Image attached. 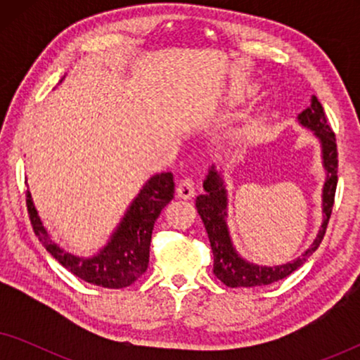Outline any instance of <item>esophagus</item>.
Instances as JSON below:
<instances>
[{
    "mask_svg": "<svg viewBox=\"0 0 360 360\" xmlns=\"http://www.w3.org/2000/svg\"><path fill=\"white\" fill-rule=\"evenodd\" d=\"M176 196L181 200H191L195 196V184L193 180L185 179L181 180L179 186H176Z\"/></svg>",
    "mask_w": 360,
    "mask_h": 360,
    "instance_id": "esophagus-1",
    "label": "esophagus"
}]
</instances>
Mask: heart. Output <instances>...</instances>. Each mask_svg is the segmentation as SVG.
I'll list each match as a JSON object with an SVG mask.
<instances>
[{
    "label": "heart",
    "instance_id": "obj_1",
    "mask_svg": "<svg viewBox=\"0 0 360 360\" xmlns=\"http://www.w3.org/2000/svg\"><path fill=\"white\" fill-rule=\"evenodd\" d=\"M254 88L252 86H238L234 88V91L231 93V100H239V98H244V95H248V93H252Z\"/></svg>",
    "mask_w": 360,
    "mask_h": 360
}]
</instances>
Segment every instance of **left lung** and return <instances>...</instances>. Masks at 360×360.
Masks as SVG:
<instances>
[{"label": "left lung", "instance_id": "left-lung-1", "mask_svg": "<svg viewBox=\"0 0 360 360\" xmlns=\"http://www.w3.org/2000/svg\"><path fill=\"white\" fill-rule=\"evenodd\" d=\"M298 122L303 127L314 132V137L321 144V157L323 167L326 170V180L323 185V223L319 228L316 239L313 244L295 259L293 262H287L283 265H274V267H265V265L250 264L240 257L238 250L233 245L229 236V228L226 223L228 218V191H226L224 181L221 174L211 165L208 175L203 181L205 193L196 196V210L203 219V224L208 233L211 250L214 255L213 272L224 285L231 288L238 287H260V285H270L278 282L295 270L307 262L309 255L319 248L321 240L326 233L329 218L334 205V195H336L338 185V146L336 136L329 126L324 115L321 103L316 96L311 98V105L298 115Z\"/></svg>", "mask_w": 360, "mask_h": 360}]
</instances>
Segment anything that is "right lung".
Listing matches in <instances>:
<instances>
[{"label": "right lung", "instance_id": "right-lung-1", "mask_svg": "<svg viewBox=\"0 0 360 360\" xmlns=\"http://www.w3.org/2000/svg\"><path fill=\"white\" fill-rule=\"evenodd\" d=\"M174 193L175 184L170 172L150 176L139 195L132 200L108 244L93 257H78L53 243L44 228L29 188L26 191V203L34 233L58 264L91 285L124 288L134 283L147 270L152 229L160 211L174 198Z\"/></svg>", "mask_w": 360, "mask_h": 360}]
</instances>
